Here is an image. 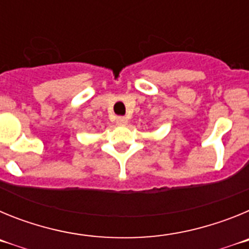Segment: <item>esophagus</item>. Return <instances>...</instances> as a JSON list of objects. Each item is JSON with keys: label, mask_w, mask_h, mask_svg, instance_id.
<instances>
[{"label": "esophagus", "mask_w": 249, "mask_h": 249, "mask_svg": "<svg viewBox=\"0 0 249 249\" xmlns=\"http://www.w3.org/2000/svg\"><path fill=\"white\" fill-rule=\"evenodd\" d=\"M127 122H128V120L126 117H122V116L116 118V123H117L118 126H124V124H127Z\"/></svg>", "instance_id": "esophagus-1"}]
</instances>
